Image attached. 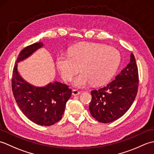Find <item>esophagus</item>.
Masks as SVG:
<instances>
[{"instance_id":"obj_1","label":"esophagus","mask_w":154,"mask_h":154,"mask_svg":"<svg viewBox=\"0 0 154 154\" xmlns=\"http://www.w3.org/2000/svg\"><path fill=\"white\" fill-rule=\"evenodd\" d=\"M72 94H73V95H74V96H78L80 94V91L77 90V89H74V90H73Z\"/></svg>"}]
</instances>
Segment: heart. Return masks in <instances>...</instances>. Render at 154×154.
Masks as SVG:
<instances>
[{
    "label": "heart",
    "mask_w": 154,
    "mask_h": 154,
    "mask_svg": "<svg viewBox=\"0 0 154 154\" xmlns=\"http://www.w3.org/2000/svg\"><path fill=\"white\" fill-rule=\"evenodd\" d=\"M119 51L104 45L83 42L72 46L69 54L62 53L57 57L56 64L65 81H70L80 69L83 72L74 83L84 87L92 83L100 85L109 81L119 67Z\"/></svg>",
    "instance_id": "b5f03b06"
}]
</instances>
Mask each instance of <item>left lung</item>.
Masks as SVG:
<instances>
[{
	"mask_svg": "<svg viewBox=\"0 0 154 154\" xmlns=\"http://www.w3.org/2000/svg\"><path fill=\"white\" fill-rule=\"evenodd\" d=\"M138 69L134 55L130 61L107 85L91 91L89 105L91 115L102 123H109L120 119L131 106L138 93Z\"/></svg>",
	"mask_w": 154,
	"mask_h": 154,
	"instance_id": "8db88e82",
	"label": "left lung"
}]
</instances>
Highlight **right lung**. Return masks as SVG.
Here are the masks:
<instances>
[{
	"label": "right lung",
	"instance_id": "obj_1",
	"mask_svg": "<svg viewBox=\"0 0 154 154\" xmlns=\"http://www.w3.org/2000/svg\"><path fill=\"white\" fill-rule=\"evenodd\" d=\"M43 46L41 42L28 45L20 51L12 72V89L16 102L29 120L41 126H51L60 120L71 89L67 85L55 81L44 87L32 85L18 72V63Z\"/></svg>",
	"mask_w": 154,
	"mask_h": 154
}]
</instances>
